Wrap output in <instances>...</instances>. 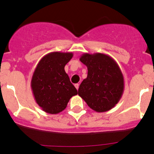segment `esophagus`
Wrapping results in <instances>:
<instances>
[{"label": "esophagus", "mask_w": 154, "mask_h": 154, "mask_svg": "<svg viewBox=\"0 0 154 154\" xmlns=\"http://www.w3.org/2000/svg\"><path fill=\"white\" fill-rule=\"evenodd\" d=\"M75 87L77 88V90H78V88H79V84H78V83H77V84H75Z\"/></svg>", "instance_id": "esophagus-1"}]
</instances>
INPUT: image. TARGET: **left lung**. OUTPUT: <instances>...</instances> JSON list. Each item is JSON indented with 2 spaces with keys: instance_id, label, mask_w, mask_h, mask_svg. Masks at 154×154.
Returning a JSON list of instances; mask_svg holds the SVG:
<instances>
[{
  "instance_id": "1",
  "label": "left lung",
  "mask_w": 154,
  "mask_h": 154,
  "mask_svg": "<svg viewBox=\"0 0 154 154\" xmlns=\"http://www.w3.org/2000/svg\"><path fill=\"white\" fill-rule=\"evenodd\" d=\"M79 60L88 67V77L79 85L78 95L91 109L105 112L114 108L124 92V77L111 56L84 54Z\"/></svg>"
}]
</instances>
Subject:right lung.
Listing matches in <instances>:
<instances>
[{"label":"right lung","mask_w":154,"mask_h":154,"mask_svg":"<svg viewBox=\"0 0 154 154\" xmlns=\"http://www.w3.org/2000/svg\"><path fill=\"white\" fill-rule=\"evenodd\" d=\"M73 56L71 52H51L44 56L35 68L31 88L36 103L45 112L59 114L66 109L77 91L70 82L64 66Z\"/></svg>","instance_id":"1"}]
</instances>
